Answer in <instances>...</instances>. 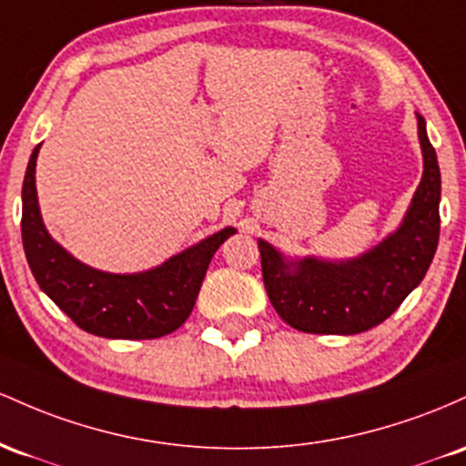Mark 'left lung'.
<instances>
[{"label":"left lung","instance_id":"obj_1","mask_svg":"<svg viewBox=\"0 0 466 466\" xmlns=\"http://www.w3.org/2000/svg\"><path fill=\"white\" fill-rule=\"evenodd\" d=\"M422 177L396 231L359 258L292 259L258 239L261 275L277 315L312 334H359L379 326L416 289L430 268L441 235V169L416 114Z\"/></svg>","mask_w":466,"mask_h":466}]
</instances>
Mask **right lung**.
Wrapping results in <instances>:
<instances>
[{"label": "right lung", "instance_id": "1", "mask_svg": "<svg viewBox=\"0 0 466 466\" xmlns=\"http://www.w3.org/2000/svg\"><path fill=\"white\" fill-rule=\"evenodd\" d=\"M36 145L22 189V239L39 289L81 330L106 339H158L191 315L213 253L233 227L208 235L143 273H107L78 261L46 228L36 198Z\"/></svg>", "mask_w": 466, "mask_h": 466}]
</instances>
